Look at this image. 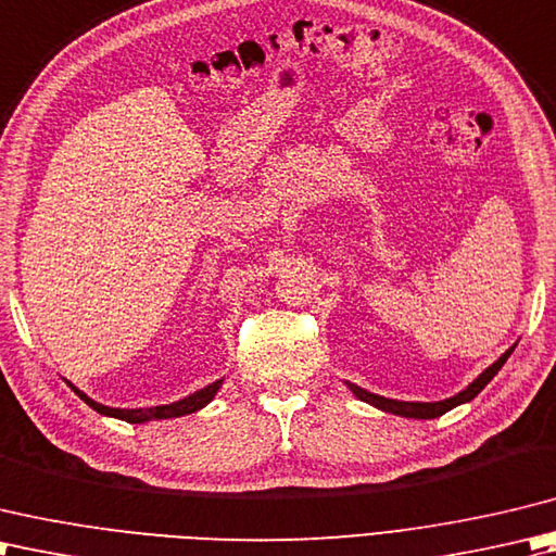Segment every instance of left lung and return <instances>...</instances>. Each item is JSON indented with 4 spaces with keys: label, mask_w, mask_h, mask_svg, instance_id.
Masks as SVG:
<instances>
[{
    "label": "left lung",
    "mask_w": 556,
    "mask_h": 556,
    "mask_svg": "<svg viewBox=\"0 0 556 556\" xmlns=\"http://www.w3.org/2000/svg\"><path fill=\"white\" fill-rule=\"evenodd\" d=\"M516 348V345H514ZM514 348H508L506 353L494 362L492 367H486L478 379H475L470 387L466 391H460L453 395V399H446V401H437V403H407V401H393V399H383V395H377V393H369L365 389L355 387V383H348V389L353 391L359 401H365L374 407H379V410H387V413H393V415H401V417H415V420H434V417H441L444 413H448L451 407H456L460 403H468L472 401L475 395H478L486 383H490L496 371H500L504 367V362L508 359V355L514 353Z\"/></svg>",
    "instance_id": "left-lung-1"
}]
</instances>
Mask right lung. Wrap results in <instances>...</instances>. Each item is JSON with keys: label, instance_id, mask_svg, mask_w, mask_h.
I'll return each mask as SVG.
<instances>
[{"label": "right lung", "instance_id": "right-lung-1", "mask_svg": "<svg viewBox=\"0 0 556 556\" xmlns=\"http://www.w3.org/2000/svg\"><path fill=\"white\" fill-rule=\"evenodd\" d=\"M223 379L208 383L206 389H201L197 393L187 395V399L177 401V403H169V405H155V407H136V410H122V407H108V405H100L96 403L93 399H88V395L84 391H78L76 387H70L74 389V393L81 399L84 403H88L90 407H93L96 413L100 415H108V417H117V420H124V422H131V425H141V422H149V420H167V417H182V415H189V413H197L201 410L203 405H208L213 401V395L218 393Z\"/></svg>", "mask_w": 556, "mask_h": 556}]
</instances>
